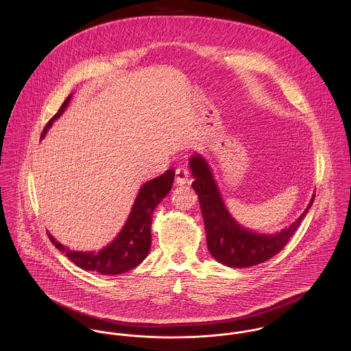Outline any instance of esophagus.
Wrapping results in <instances>:
<instances>
[{
  "label": "esophagus",
  "instance_id": "34e87169",
  "mask_svg": "<svg viewBox=\"0 0 351 351\" xmlns=\"http://www.w3.org/2000/svg\"><path fill=\"white\" fill-rule=\"evenodd\" d=\"M191 178V171L185 166H180L176 170V184L177 185H185L189 182Z\"/></svg>",
  "mask_w": 351,
  "mask_h": 351
}]
</instances>
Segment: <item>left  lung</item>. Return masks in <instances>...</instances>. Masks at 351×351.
Segmentation results:
<instances>
[{"instance_id": "8db88e82", "label": "left lung", "mask_w": 351, "mask_h": 351, "mask_svg": "<svg viewBox=\"0 0 351 351\" xmlns=\"http://www.w3.org/2000/svg\"><path fill=\"white\" fill-rule=\"evenodd\" d=\"M189 166L195 178L192 186L200 201L208 250L216 261L230 267H250L278 254L295 235L315 200L313 195L300 217L281 232L255 234L239 226L228 213L206 160L193 155Z\"/></svg>"}]
</instances>
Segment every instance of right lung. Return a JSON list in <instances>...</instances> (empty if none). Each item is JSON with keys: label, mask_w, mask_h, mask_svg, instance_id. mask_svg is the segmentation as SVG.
<instances>
[{"label": "right lung", "mask_w": 351, "mask_h": 351, "mask_svg": "<svg viewBox=\"0 0 351 351\" xmlns=\"http://www.w3.org/2000/svg\"><path fill=\"white\" fill-rule=\"evenodd\" d=\"M71 95L63 101L59 110L52 116L50 121L46 124L42 139L46 136L52 123L63 113ZM174 181V170H167L162 176L146 182L132 205L130 217L116 237V239L109 243L105 249L95 252V251H73L66 249L63 245L56 242L53 237L49 234L52 245L66 256L73 261L77 266L84 270L97 271L105 276H116L135 269L149 254L151 247V221L152 212L155 206L167 196L171 189Z\"/></svg>", "instance_id": "right-lung-1"}]
</instances>
